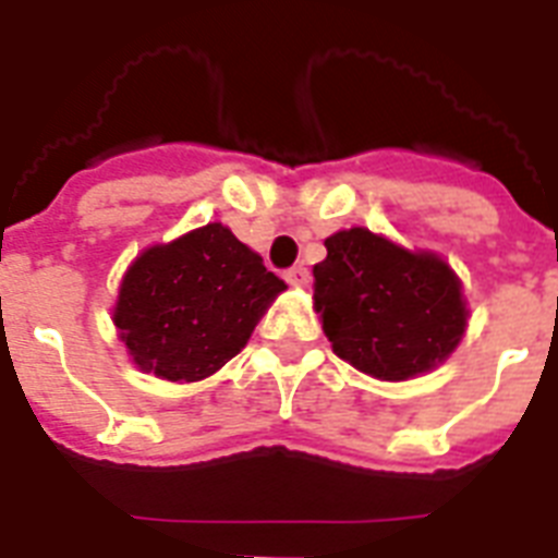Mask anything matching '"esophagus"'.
<instances>
[{
    "label": "esophagus",
    "instance_id": "34e87169",
    "mask_svg": "<svg viewBox=\"0 0 558 558\" xmlns=\"http://www.w3.org/2000/svg\"><path fill=\"white\" fill-rule=\"evenodd\" d=\"M287 280L292 287H310V269H306V266H292V269L287 271Z\"/></svg>",
    "mask_w": 558,
    "mask_h": 558
}]
</instances>
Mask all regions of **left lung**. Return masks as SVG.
I'll use <instances>...</instances> for the list:
<instances>
[{"instance_id":"obj_1","label":"left lung","mask_w":558,"mask_h":558,"mask_svg":"<svg viewBox=\"0 0 558 558\" xmlns=\"http://www.w3.org/2000/svg\"><path fill=\"white\" fill-rule=\"evenodd\" d=\"M324 245L313 301L336 356L373 379L405 381L454 353L469 310L440 254L411 252L367 228L336 231Z\"/></svg>"}]
</instances>
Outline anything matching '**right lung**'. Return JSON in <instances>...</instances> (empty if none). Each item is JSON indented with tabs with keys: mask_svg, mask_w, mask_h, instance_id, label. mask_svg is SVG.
Segmentation results:
<instances>
[{
	"mask_svg": "<svg viewBox=\"0 0 558 558\" xmlns=\"http://www.w3.org/2000/svg\"><path fill=\"white\" fill-rule=\"evenodd\" d=\"M287 283L222 222L144 248L126 266L112 322L135 367L208 379L248 344Z\"/></svg>",
	"mask_w": 558,
	"mask_h": 558,
	"instance_id": "obj_1",
	"label": "right lung"
}]
</instances>
